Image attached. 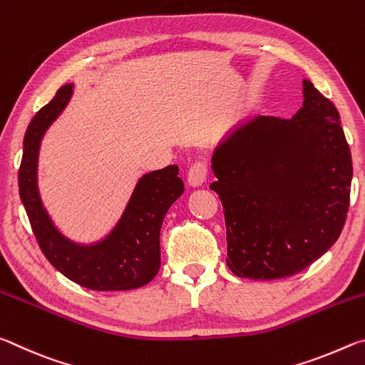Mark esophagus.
I'll use <instances>...</instances> for the list:
<instances>
[{
    "label": "esophagus",
    "instance_id": "34e87169",
    "mask_svg": "<svg viewBox=\"0 0 365 365\" xmlns=\"http://www.w3.org/2000/svg\"><path fill=\"white\" fill-rule=\"evenodd\" d=\"M188 183L190 187L197 188L206 182L207 178V164L206 163H195L188 170Z\"/></svg>",
    "mask_w": 365,
    "mask_h": 365
}]
</instances>
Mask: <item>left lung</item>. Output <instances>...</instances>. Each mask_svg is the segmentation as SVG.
Segmentation results:
<instances>
[{
    "mask_svg": "<svg viewBox=\"0 0 365 365\" xmlns=\"http://www.w3.org/2000/svg\"><path fill=\"white\" fill-rule=\"evenodd\" d=\"M292 119L256 115L212 153L224 206L227 265L252 280L292 277L324 256L343 230L353 160L330 100L302 80Z\"/></svg>",
    "mask_w": 365,
    "mask_h": 365,
    "instance_id": "obj_1",
    "label": "left lung"
}]
</instances>
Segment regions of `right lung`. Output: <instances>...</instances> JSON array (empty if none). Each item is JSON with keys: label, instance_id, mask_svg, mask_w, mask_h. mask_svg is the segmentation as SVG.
Returning a JSON list of instances; mask_svg holds the SVG:
<instances>
[{"label": "right lung", "instance_id": "right-lung-1", "mask_svg": "<svg viewBox=\"0 0 365 365\" xmlns=\"http://www.w3.org/2000/svg\"><path fill=\"white\" fill-rule=\"evenodd\" d=\"M72 93L73 83L61 86L29 123L19 169L22 205L43 255L67 279L96 292L140 288L159 272L160 227L169 207L183 193V180L177 165L140 177L117 224L96 242L77 243L61 233L41 201L38 156L43 137L63 114Z\"/></svg>", "mask_w": 365, "mask_h": 365}]
</instances>
